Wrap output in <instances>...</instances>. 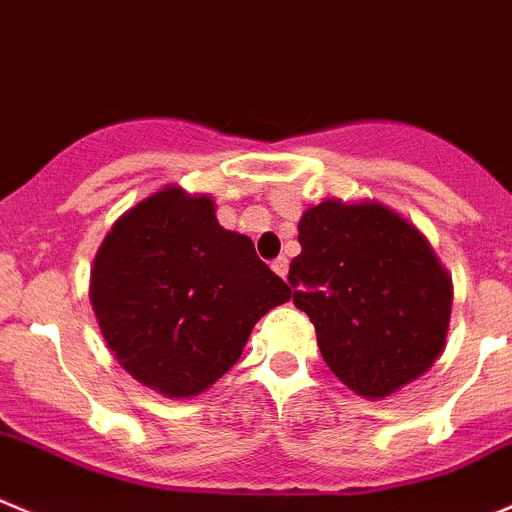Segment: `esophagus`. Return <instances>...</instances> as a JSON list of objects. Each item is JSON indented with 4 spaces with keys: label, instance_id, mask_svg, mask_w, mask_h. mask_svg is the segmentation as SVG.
Here are the masks:
<instances>
[{
    "label": "esophagus",
    "instance_id": "obj_1",
    "mask_svg": "<svg viewBox=\"0 0 512 512\" xmlns=\"http://www.w3.org/2000/svg\"><path fill=\"white\" fill-rule=\"evenodd\" d=\"M271 269L276 271V274L281 276V279H286V274H289V259H284V256H279V259L271 264Z\"/></svg>",
    "mask_w": 512,
    "mask_h": 512
}]
</instances>
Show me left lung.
I'll return each instance as SVG.
<instances>
[{
  "mask_svg": "<svg viewBox=\"0 0 512 512\" xmlns=\"http://www.w3.org/2000/svg\"><path fill=\"white\" fill-rule=\"evenodd\" d=\"M291 261L296 309L352 392L384 399L420 379L445 349L452 276L430 241L379 201L309 206Z\"/></svg>",
  "mask_w": 512,
  "mask_h": 512,
  "instance_id": "1",
  "label": "left lung"
}]
</instances>
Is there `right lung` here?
I'll list each match as a JSON object with an SVG mask.
<instances>
[{"label":"right lung","mask_w":512,"mask_h":512,"mask_svg":"<svg viewBox=\"0 0 512 512\" xmlns=\"http://www.w3.org/2000/svg\"><path fill=\"white\" fill-rule=\"evenodd\" d=\"M291 289L226 231L208 193L165 186L123 213L90 271V304L120 367L173 399L203 394Z\"/></svg>","instance_id":"obj_1"}]
</instances>
